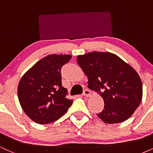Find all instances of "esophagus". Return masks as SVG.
Masks as SVG:
<instances>
[{
	"label": "esophagus",
	"mask_w": 153,
	"mask_h": 153,
	"mask_svg": "<svg viewBox=\"0 0 153 153\" xmlns=\"http://www.w3.org/2000/svg\"><path fill=\"white\" fill-rule=\"evenodd\" d=\"M82 95H83V96H86V97H89V96H91V93L90 91L86 89V90H85L83 91V93H82Z\"/></svg>",
	"instance_id": "obj_1"
}]
</instances>
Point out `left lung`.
<instances>
[{
  "instance_id": "left-lung-1",
  "label": "left lung",
  "mask_w": 153,
  "mask_h": 153,
  "mask_svg": "<svg viewBox=\"0 0 153 153\" xmlns=\"http://www.w3.org/2000/svg\"><path fill=\"white\" fill-rule=\"evenodd\" d=\"M88 77V87L102 97L104 108L97 114L103 122H124L143 98V83L134 68L111 52H88L77 57Z\"/></svg>"
}]
</instances>
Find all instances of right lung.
Masks as SVG:
<instances>
[{"instance_id": "right-lung-1", "label": "right lung", "mask_w": 153, "mask_h": 153, "mask_svg": "<svg viewBox=\"0 0 153 153\" xmlns=\"http://www.w3.org/2000/svg\"><path fill=\"white\" fill-rule=\"evenodd\" d=\"M71 54H50L24 73L18 85L19 103L34 122L45 124L57 121L68 111L73 100L65 97L60 70Z\"/></svg>"}]
</instances>
